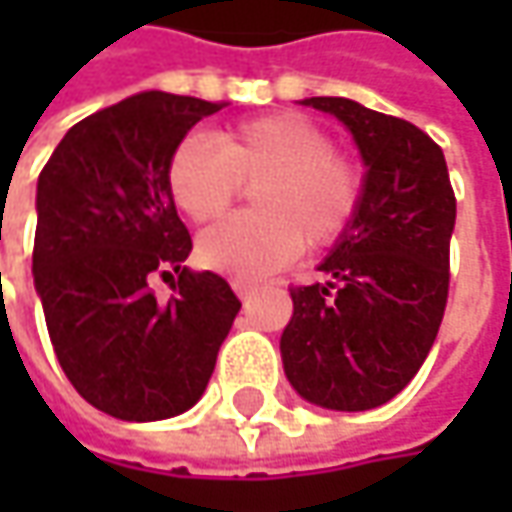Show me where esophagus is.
Wrapping results in <instances>:
<instances>
[{
	"label": "esophagus",
	"instance_id": "34e87169",
	"mask_svg": "<svg viewBox=\"0 0 512 512\" xmlns=\"http://www.w3.org/2000/svg\"><path fill=\"white\" fill-rule=\"evenodd\" d=\"M233 290H236V296H239V299H250V296L256 293V285H247V282H233Z\"/></svg>",
	"mask_w": 512,
	"mask_h": 512
}]
</instances>
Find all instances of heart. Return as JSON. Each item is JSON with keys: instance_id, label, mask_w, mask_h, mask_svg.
I'll return each mask as SVG.
<instances>
[{"instance_id": "obj_1", "label": "heart", "mask_w": 512, "mask_h": 512, "mask_svg": "<svg viewBox=\"0 0 512 512\" xmlns=\"http://www.w3.org/2000/svg\"><path fill=\"white\" fill-rule=\"evenodd\" d=\"M245 185H259V213L210 227L196 256L230 279H262L296 262L305 242L316 250L342 242L362 213L367 168L296 110L230 125L219 142L190 133L170 156V196L196 225L225 216Z\"/></svg>"}]
</instances>
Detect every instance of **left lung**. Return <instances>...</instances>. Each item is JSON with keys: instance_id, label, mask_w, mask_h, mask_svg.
Here are the masks:
<instances>
[{"instance_id": "1", "label": "left lung", "mask_w": 512, "mask_h": 512, "mask_svg": "<svg viewBox=\"0 0 512 512\" xmlns=\"http://www.w3.org/2000/svg\"><path fill=\"white\" fill-rule=\"evenodd\" d=\"M305 105L333 113L356 136L367 196L319 265L322 279L290 285L282 362L307 402L370 410L402 393L436 342L450 290L456 193L442 148L422 128L342 96Z\"/></svg>"}]
</instances>
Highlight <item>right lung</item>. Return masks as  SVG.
<instances>
[{
  "instance_id": "1",
  "label": "right lung",
  "mask_w": 512,
  "mask_h": 512,
  "mask_svg": "<svg viewBox=\"0 0 512 512\" xmlns=\"http://www.w3.org/2000/svg\"><path fill=\"white\" fill-rule=\"evenodd\" d=\"M219 105L145 90L76 122L36 185L33 282L56 359L96 410L125 422L185 413L205 393L239 296L190 273L168 187L176 145ZM171 282L162 303L149 287Z\"/></svg>"
}]
</instances>
